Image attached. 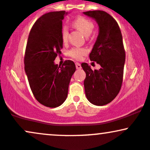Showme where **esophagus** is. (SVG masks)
<instances>
[{
    "mask_svg": "<svg viewBox=\"0 0 150 150\" xmlns=\"http://www.w3.org/2000/svg\"><path fill=\"white\" fill-rule=\"evenodd\" d=\"M75 66H76L77 69H80L81 68V65L79 63H75Z\"/></svg>",
    "mask_w": 150,
    "mask_h": 150,
    "instance_id": "esophagus-1",
    "label": "esophagus"
}]
</instances>
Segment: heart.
Returning <instances> with one entry per match:
<instances>
[{"label": "heart", "instance_id": "1", "mask_svg": "<svg viewBox=\"0 0 150 150\" xmlns=\"http://www.w3.org/2000/svg\"><path fill=\"white\" fill-rule=\"evenodd\" d=\"M73 25L75 28L80 31L85 37H89L94 30V24L89 19L84 17H79L74 20ZM68 29L66 26H63L61 30V38L63 42L68 41ZM87 53V50L84 48H73L68 51V55L71 58L76 60H80L82 56Z\"/></svg>", "mask_w": 150, "mask_h": 150}]
</instances>
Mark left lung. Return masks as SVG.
Listing matches in <instances>:
<instances>
[{"instance_id":"8db88e82","label":"left lung","mask_w":150,"mask_h":150,"mask_svg":"<svg viewBox=\"0 0 150 150\" xmlns=\"http://www.w3.org/2000/svg\"><path fill=\"white\" fill-rule=\"evenodd\" d=\"M83 13L94 19L99 27L89 58L101 66L92 70L87 63L81 64L86 73L85 94L92 104L104 106L116 98L121 87L125 61L123 37L118 23L107 13L94 10Z\"/></svg>"}]
</instances>
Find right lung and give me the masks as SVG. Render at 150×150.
Listing matches in <instances>:
<instances>
[{"label":"right lung","mask_w":150,"mask_h":150,"mask_svg":"<svg viewBox=\"0 0 150 150\" xmlns=\"http://www.w3.org/2000/svg\"><path fill=\"white\" fill-rule=\"evenodd\" d=\"M65 11L51 12L40 17L32 27L25 56V70L31 90L40 104L50 108L66 99L68 86L76 68L73 61L55 64L61 53L62 20Z\"/></svg>","instance_id":"1"}]
</instances>
